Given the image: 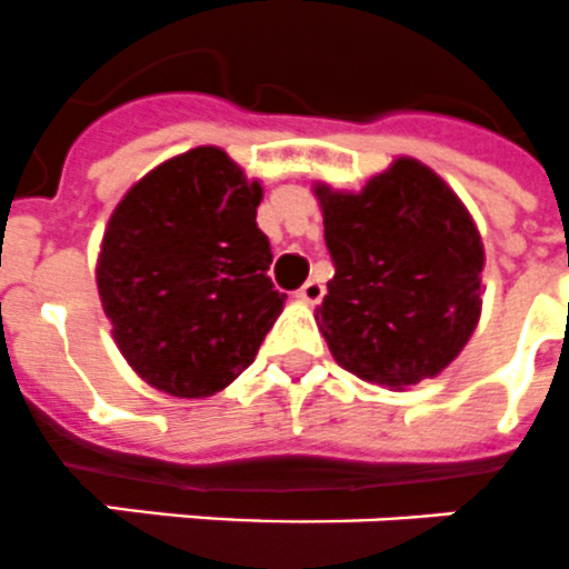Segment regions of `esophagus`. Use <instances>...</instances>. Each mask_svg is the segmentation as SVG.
Segmentation results:
<instances>
[{"mask_svg": "<svg viewBox=\"0 0 569 569\" xmlns=\"http://www.w3.org/2000/svg\"><path fill=\"white\" fill-rule=\"evenodd\" d=\"M325 298V283L321 280H307V283L300 286L298 289V300H303V303H318V300Z\"/></svg>", "mask_w": 569, "mask_h": 569, "instance_id": "34e87169", "label": "esophagus"}]
</instances>
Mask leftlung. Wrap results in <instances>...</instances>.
I'll return each instance as SVG.
<instances>
[{"mask_svg":"<svg viewBox=\"0 0 569 569\" xmlns=\"http://www.w3.org/2000/svg\"><path fill=\"white\" fill-rule=\"evenodd\" d=\"M312 192L336 266L316 309L332 359L395 391L438 377L482 316L485 248L468 207L415 157L359 192Z\"/></svg>","mask_w":569,"mask_h":569,"instance_id":"8db88e82","label":"left lung"}]
</instances>
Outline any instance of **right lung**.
<instances>
[{
    "mask_svg": "<svg viewBox=\"0 0 569 569\" xmlns=\"http://www.w3.org/2000/svg\"><path fill=\"white\" fill-rule=\"evenodd\" d=\"M260 180L216 146L154 166L110 216L96 283L137 377L172 397H210L253 362L286 295L257 228Z\"/></svg>",
    "mask_w": 569,
    "mask_h": 569,
    "instance_id": "1",
    "label": "right lung"
}]
</instances>
